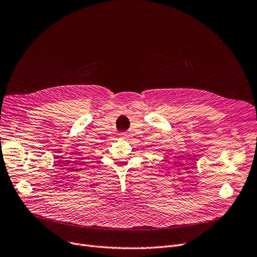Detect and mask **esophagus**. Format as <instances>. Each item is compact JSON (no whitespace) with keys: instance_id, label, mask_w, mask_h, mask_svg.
Segmentation results:
<instances>
[{"instance_id":"esophagus-1","label":"esophagus","mask_w":257,"mask_h":257,"mask_svg":"<svg viewBox=\"0 0 257 257\" xmlns=\"http://www.w3.org/2000/svg\"><path fill=\"white\" fill-rule=\"evenodd\" d=\"M121 138H122V139H127V138H128V135L125 134V133H123V134H121Z\"/></svg>"}]
</instances>
